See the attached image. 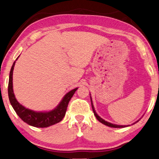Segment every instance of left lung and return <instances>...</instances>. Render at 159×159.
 Instances as JSON below:
<instances>
[{
	"mask_svg": "<svg viewBox=\"0 0 159 159\" xmlns=\"http://www.w3.org/2000/svg\"><path fill=\"white\" fill-rule=\"evenodd\" d=\"M91 98V102H92V109H93V113H94V116H96V118H97V119L98 120V121L101 122V123L105 125H107L108 127H115V128H120V127H127V126H129V125H115V124H112L111 123H108V122L104 120L103 119H102L101 118L100 116H98L97 115V113H96V111L94 110V108H93V103H92V97H90Z\"/></svg>",
	"mask_w": 159,
	"mask_h": 159,
	"instance_id": "left-lung-1",
	"label": "left lung"
}]
</instances>
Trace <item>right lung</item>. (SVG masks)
Segmentation results:
<instances>
[{
    "label": "right lung",
    "instance_id": "add662e5",
    "mask_svg": "<svg viewBox=\"0 0 159 159\" xmlns=\"http://www.w3.org/2000/svg\"><path fill=\"white\" fill-rule=\"evenodd\" d=\"M19 57V56H18ZM17 58L16 60H17ZM15 61L12 64L9 75L8 97L12 108L17 116L25 123L36 127H47L61 122L66 115L67 107L70 100L78 88L72 89L67 93L56 108L48 112H36L26 108L18 102L15 97L12 88V73H13Z\"/></svg>",
    "mask_w": 159,
    "mask_h": 159
}]
</instances>
